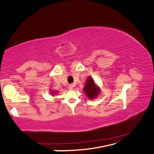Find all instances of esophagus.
<instances>
[{
  "label": "esophagus",
  "instance_id": "obj_1",
  "mask_svg": "<svg viewBox=\"0 0 154 154\" xmlns=\"http://www.w3.org/2000/svg\"><path fill=\"white\" fill-rule=\"evenodd\" d=\"M73 87H74V85H73V84H71V85H69V86H68V88H69V90H73Z\"/></svg>",
  "mask_w": 154,
  "mask_h": 154
}]
</instances>
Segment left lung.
<instances>
[{
    "label": "left lung",
    "instance_id": "1",
    "mask_svg": "<svg viewBox=\"0 0 154 154\" xmlns=\"http://www.w3.org/2000/svg\"><path fill=\"white\" fill-rule=\"evenodd\" d=\"M83 90L86 97L90 100L96 99L100 93V88L91 77L86 79Z\"/></svg>",
    "mask_w": 154,
    "mask_h": 154
}]
</instances>
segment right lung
I'll list each match as a JSON object with an SVG mask.
<instances>
[{
    "mask_svg": "<svg viewBox=\"0 0 154 154\" xmlns=\"http://www.w3.org/2000/svg\"><path fill=\"white\" fill-rule=\"evenodd\" d=\"M50 94H51V95L52 96H54L55 95H57V94H58V91H57V90H50Z\"/></svg>",
    "mask_w": 154,
    "mask_h": 154,
    "instance_id": "right-lung-1",
    "label": "right lung"
}]
</instances>
